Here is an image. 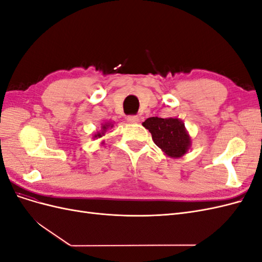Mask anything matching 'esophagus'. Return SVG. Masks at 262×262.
Masks as SVG:
<instances>
[{
  "mask_svg": "<svg viewBox=\"0 0 262 262\" xmlns=\"http://www.w3.org/2000/svg\"><path fill=\"white\" fill-rule=\"evenodd\" d=\"M126 120H128V122H130V123H138L140 119H139L138 116L132 115V116H128V117H126Z\"/></svg>",
  "mask_w": 262,
  "mask_h": 262,
  "instance_id": "1",
  "label": "esophagus"
}]
</instances>
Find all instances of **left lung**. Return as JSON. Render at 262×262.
<instances>
[{
  "label": "left lung",
  "mask_w": 262,
  "mask_h": 262,
  "mask_svg": "<svg viewBox=\"0 0 262 262\" xmlns=\"http://www.w3.org/2000/svg\"><path fill=\"white\" fill-rule=\"evenodd\" d=\"M147 129L154 143L170 157H180L190 146V137L185 124L176 118L150 117L142 123Z\"/></svg>",
  "instance_id": "left-lung-1"
}]
</instances>
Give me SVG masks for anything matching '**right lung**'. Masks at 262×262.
<instances>
[{
    "label": "right lung",
    "mask_w": 262,
    "mask_h": 262,
    "mask_svg": "<svg viewBox=\"0 0 262 262\" xmlns=\"http://www.w3.org/2000/svg\"><path fill=\"white\" fill-rule=\"evenodd\" d=\"M109 126H113V125H112V123H105L104 125H102V131H101V133L96 134V136H95V137H98V138H100V137L104 136V132L109 128Z\"/></svg>",
    "instance_id": "obj_1"
}]
</instances>
